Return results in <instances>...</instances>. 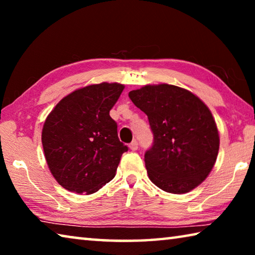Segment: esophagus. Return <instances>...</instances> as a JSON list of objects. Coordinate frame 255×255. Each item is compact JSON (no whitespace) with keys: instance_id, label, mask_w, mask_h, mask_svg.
<instances>
[{"instance_id":"esophagus-1","label":"esophagus","mask_w":255,"mask_h":255,"mask_svg":"<svg viewBox=\"0 0 255 255\" xmlns=\"http://www.w3.org/2000/svg\"><path fill=\"white\" fill-rule=\"evenodd\" d=\"M129 148L131 150H137L138 148V141L137 140H132L130 144H129Z\"/></svg>"}]
</instances>
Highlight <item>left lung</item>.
Wrapping results in <instances>:
<instances>
[{"instance_id": "left-lung-1", "label": "left lung", "mask_w": 255, "mask_h": 255, "mask_svg": "<svg viewBox=\"0 0 255 255\" xmlns=\"http://www.w3.org/2000/svg\"><path fill=\"white\" fill-rule=\"evenodd\" d=\"M128 96L147 116L154 136L145 153L149 180L170 193L198 187L213 170L219 149L208 107L188 90L170 84L145 85Z\"/></svg>"}]
</instances>
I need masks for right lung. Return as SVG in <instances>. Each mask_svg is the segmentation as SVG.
Returning a JSON list of instances; mask_svg holds the SVG:
<instances>
[{
  "label": "right lung",
  "mask_w": 255,
  "mask_h": 255,
  "mask_svg": "<svg viewBox=\"0 0 255 255\" xmlns=\"http://www.w3.org/2000/svg\"><path fill=\"white\" fill-rule=\"evenodd\" d=\"M124 89L107 82L85 86L63 98L47 117L41 133L46 161L68 191L91 195L115 178L128 147L109 112Z\"/></svg>",
  "instance_id": "add662e5"
}]
</instances>
